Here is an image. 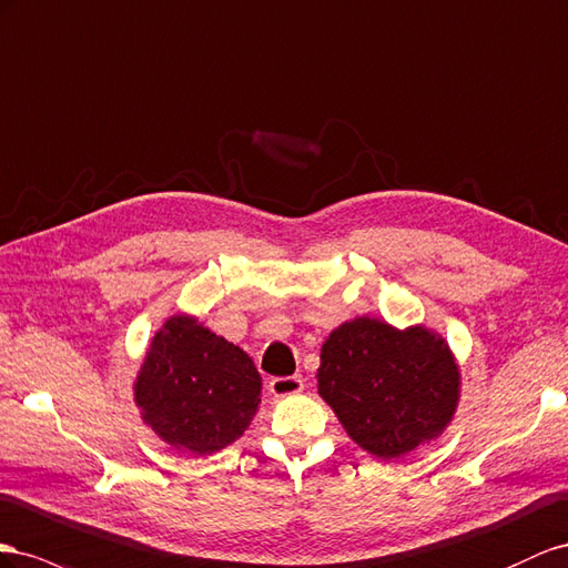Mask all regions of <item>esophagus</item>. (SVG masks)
Returning <instances> with one entry per match:
<instances>
[{
  "instance_id": "esophagus-1",
  "label": "esophagus",
  "mask_w": 568,
  "mask_h": 568,
  "mask_svg": "<svg viewBox=\"0 0 568 568\" xmlns=\"http://www.w3.org/2000/svg\"><path fill=\"white\" fill-rule=\"evenodd\" d=\"M268 390L275 397H290L304 390V381L300 376H285V378H271L268 381Z\"/></svg>"
}]
</instances>
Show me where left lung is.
Here are the masks:
<instances>
[{
	"label": "left lung",
	"mask_w": 568,
	"mask_h": 568,
	"mask_svg": "<svg viewBox=\"0 0 568 568\" xmlns=\"http://www.w3.org/2000/svg\"><path fill=\"white\" fill-rule=\"evenodd\" d=\"M318 395L352 440L381 459L435 440L459 404V366L445 339L426 326L393 328L359 316L321 347Z\"/></svg>",
	"instance_id": "obj_1"
}]
</instances>
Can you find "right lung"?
I'll return each mask as SVG.
<instances>
[{
  "label": "right lung",
  "instance_id": "1",
  "mask_svg": "<svg viewBox=\"0 0 568 568\" xmlns=\"http://www.w3.org/2000/svg\"><path fill=\"white\" fill-rule=\"evenodd\" d=\"M135 404L161 440L212 455L247 430L262 402V376L247 352L175 314L152 337L135 378Z\"/></svg>",
  "mask_w": 568,
  "mask_h": 568
}]
</instances>
